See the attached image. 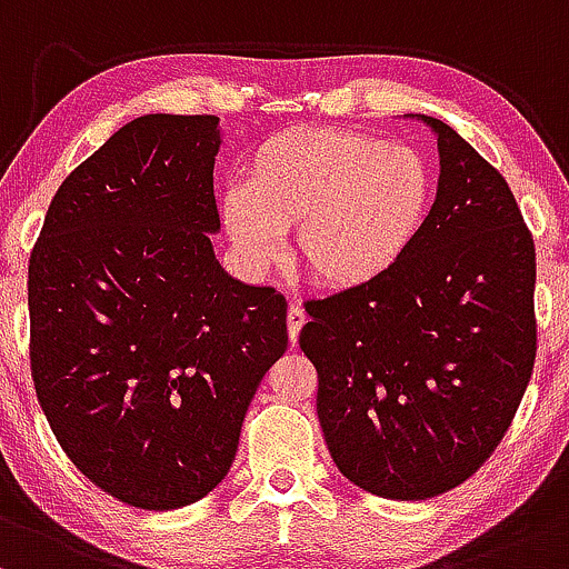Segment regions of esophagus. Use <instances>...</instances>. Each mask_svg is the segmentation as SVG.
Instances as JSON below:
<instances>
[{
	"label": "esophagus",
	"instance_id": "34e87169",
	"mask_svg": "<svg viewBox=\"0 0 569 569\" xmlns=\"http://www.w3.org/2000/svg\"><path fill=\"white\" fill-rule=\"evenodd\" d=\"M303 325H306L303 309L298 303H290V309H287V333H290V343L298 341Z\"/></svg>",
	"mask_w": 569,
	"mask_h": 569
}]
</instances>
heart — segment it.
<instances>
[{
    "label": "heart",
    "mask_w": 569,
    "mask_h": 569,
    "mask_svg": "<svg viewBox=\"0 0 569 569\" xmlns=\"http://www.w3.org/2000/svg\"><path fill=\"white\" fill-rule=\"evenodd\" d=\"M432 177L413 147L343 129L277 133L247 163L244 188L222 196V226L254 273L284 258L317 284L355 290L403 258L430 212Z\"/></svg>",
    "instance_id": "1"
}]
</instances>
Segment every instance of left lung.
Instances as JSON below:
<instances>
[{"instance_id":"8db88e82","label":"left lung","mask_w":569,"mask_h":569,"mask_svg":"<svg viewBox=\"0 0 569 569\" xmlns=\"http://www.w3.org/2000/svg\"><path fill=\"white\" fill-rule=\"evenodd\" d=\"M438 196L373 282L306 301L317 417L349 481L389 500L459 487L497 449L538 352L535 241L506 177L443 120Z\"/></svg>"}]
</instances>
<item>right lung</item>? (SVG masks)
<instances>
[{"label": "right lung", "mask_w": 569, "mask_h": 569, "mask_svg": "<svg viewBox=\"0 0 569 569\" xmlns=\"http://www.w3.org/2000/svg\"><path fill=\"white\" fill-rule=\"evenodd\" d=\"M214 114H144L56 190L29 258V360L50 430L88 481L144 510L231 470L287 349V301L214 260Z\"/></svg>", "instance_id": "1"}]
</instances>
